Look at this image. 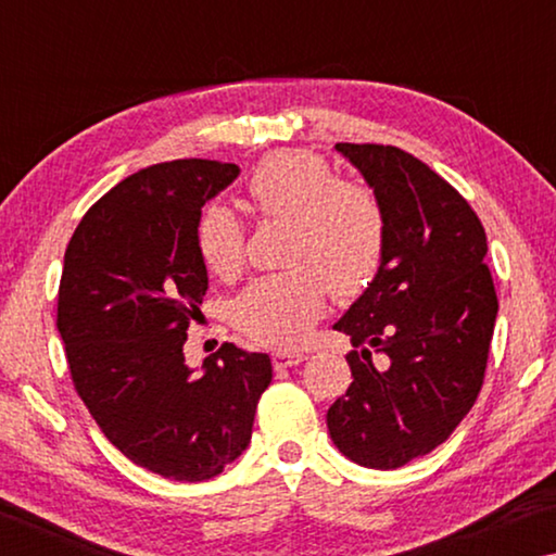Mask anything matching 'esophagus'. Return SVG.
Returning a JSON list of instances; mask_svg holds the SVG:
<instances>
[{
	"label": "esophagus",
	"mask_w": 556,
	"mask_h": 556,
	"mask_svg": "<svg viewBox=\"0 0 556 556\" xmlns=\"http://www.w3.org/2000/svg\"><path fill=\"white\" fill-rule=\"evenodd\" d=\"M304 353L299 351H275L271 353V363H275L277 370H285V368H294L301 361H304Z\"/></svg>",
	"instance_id": "34e87169"
}]
</instances>
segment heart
Wrapping results in <instances>:
<instances>
[{
    "label": "heart",
    "instance_id": "obj_1",
    "mask_svg": "<svg viewBox=\"0 0 556 556\" xmlns=\"http://www.w3.org/2000/svg\"><path fill=\"white\" fill-rule=\"evenodd\" d=\"M248 199L265 220H289L287 267L262 277L235 301V324L260 343L291 348L336 299H353L378 275L384 250V213L368 186L341 181L326 159L312 152H275L250 174ZM205 267L238 275L244 230L223 205H208L195 223Z\"/></svg>",
    "mask_w": 556,
    "mask_h": 556
}]
</instances>
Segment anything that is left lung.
I'll list each match as a JSON object with an SVG mask.
<instances>
[{
  "label": "left lung",
  "mask_w": 556,
  "mask_h": 556,
  "mask_svg": "<svg viewBox=\"0 0 556 556\" xmlns=\"http://www.w3.org/2000/svg\"><path fill=\"white\" fill-rule=\"evenodd\" d=\"M384 213L382 262L333 324L353 382L326 414L357 466L390 470L434 451L481 392L497 316L485 230L468 201L397 147L336 144Z\"/></svg>",
  "instance_id": "obj_1"
}]
</instances>
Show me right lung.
I'll return each mask as SVG.
<instances>
[{
  "instance_id": "1",
  "label": "right lung",
  "mask_w": 556,
  "mask_h": 556,
  "mask_svg": "<svg viewBox=\"0 0 556 556\" xmlns=\"http://www.w3.org/2000/svg\"><path fill=\"white\" fill-rule=\"evenodd\" d=\"M238 174L208 159L142 168L83 215L63 260L59 333L75 390L122 454L174 481H208L248 448L271 382L267 353L225 343L201 370L184 355L208 289L195 223Z\"/></svg>"
}]
</instances>
